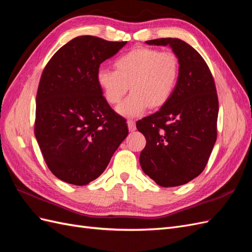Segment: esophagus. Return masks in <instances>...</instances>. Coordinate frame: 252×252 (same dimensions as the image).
I'll return each mask as SVG.
<instances>
[{"label": "esophagus", "instance_id": "obj_1", "mask_svg": "<svg viewBox=\"0 0 252 252\" xmlns=\"http://www.w3.org/2000/svg\"><path fill=\"white\" fill-rule=\"evenodd\" d=\"M127 125H128V129H129V131H134L135 129H136V126H135V122L134 121H132V120H128L127 121Z\"/></svg>", "mask_w": 252, "mask_h": 252}]
</instances>
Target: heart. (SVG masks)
Segmentation results:
<instances>
[{"label": "heart", "mask_w": 252, "mask_h": 252, "mask_svg": "<svg viewBox=\"0 0 252 252\" xmlns=\"http://www.w3.org/2000/svg\"><path fill=\"white\" fill-rule=\"evenodd\" d=\"M114 71L101 68L96 82L106 102L118 105L127 94H131L118 107L124 117H139L148 107H163L171 98L180 78V61L172 51L136 47L113 62Z\"/></svg>", "instance_id": "heart-1"}]
</instances>
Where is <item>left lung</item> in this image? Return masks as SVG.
I'll return each mask as SVG.
<instances>
[{
  "label": "left lung",
  "mask_w": 252,
  "mask_h": 252,
  "mask_svg": "<svg viewBox=\"0 0 252 252\" xmlns=\"http://www.w3.org/2000/svg\"><path fill=\"white\" fill-rule=\"evenodd\" d=\"M146 43L172 48L180 61V78L168 103L136 122L146 139L140 164L159 186L184 185L204 170L217 141L215 80L202 56L186 42L165 37Z\"/></svg>",
  "instance_id": "obj_1"
}]
</instances>
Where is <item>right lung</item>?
I'll list each match as a JSON object with an SVG mask.
<instances>
[{"label": "right lung", "instance_id": "1", "mask_svg": "<svg viewBox=\"0 0 252 252\" xmlns=\"http://www.w3.org/2000/svg\"><path fill=\"white\" fill-rule=\"evenodd\" d=\"M127 42L81 35L45 66L36 93L34 134L50 171L84 186L100 177L128 134L96 82L100 65Z\"/></svg>", "mask_w": 252, "mask_h": 252}]
</instances>
